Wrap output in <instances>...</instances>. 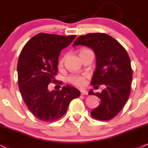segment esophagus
<instances>
[{"mask_svg":"<svg viewBox=\"0 0 148 148\" xmlns=\"http://www.w3.org/2000/svg\"><path fill=\"white\" fill-rule=\"evenodd\" d=\"M81 95H87L88 94V91H86L85 90H81Z\"/></svg>","mask_w":148,"mask_h":148,"instance_id":"obj_1","label":"esophagus"}]
</instances>
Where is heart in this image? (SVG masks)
<instances>
[{"mask_svg": "<svg viewBox=\"0 0 148 148\" xmlns=\"http://www.w3.org/2000/svg\"><path fill=\"white\" fill-rule=\"evenodd\" d=\"M90 51L89 49H82V50L80 51V54L81 53L85 52V51ZM64 59H65V57L62 58L60 60L59 63L62 64L63 63ZM85 77L84 76H81V75H72L71 76H69L68 78V81L72 84L76 85V86H83L85 85Z\"/></svg>", "mask_w": 148, "mask_h": 148, "instance_id": "1", "label": "heart"}]
</instances>
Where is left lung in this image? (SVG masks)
I'll return each instance as SVG.
<instances>
[{
    "mask_svg": "<svg viewBox=\"0 0 148 148\" xmlns=\"http://www.w3.org/2000/svg\"><path fill=\"white\" fill-rule=\"evenodd\" d=\"M91 48L97 58V67L91 83L106 86L101 93L93 90L90 95H97L101 103L91 112L97 120H110L120 112L130 94L132 69L127 51L114 38L103 33L88 34L76 38L73 46Z\"/></svg>",
    "mask_w": 148,
    "mask_h": 148,
    "instance_id": "left-lung-1",
    "label": "left lung"
}]
</instances>
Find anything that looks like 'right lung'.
Segmentation results:
<instances>
[{"label": "right lung", "instance_id": "add662e5", "mask_svg": "<svg viewBox=\"0 0 148 148\" xmlns=\"http://www.w3.org/2000/svg\"><path fill=\"white\" fill-rule=\"evenodd\" d=\"M76 37L38 34L21 51L17 66L19 90L28 109L39 120H58L66 113L72 100L81 95L78 89L69 85L61 90L47 89L58 72L60 51Z\"/></svg>", "mask_w": 148, "mask_h": 148}]
</instances>
